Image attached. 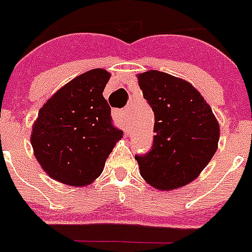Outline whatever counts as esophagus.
Segmentation results:
<instances>
[{
	"label": "esophagus",
	"mask_w": 252,
	"mask_h": 252,
	"mask_svg": "<svg viewBox=\"0 0 252 252\" xmlns=\"http://www.w3.org/2000/svg\"><path fill=\"white\" fill-rule=\"evenodd\" d=\"M112 119H114V121L119 126L125 127V125H126V112H125V110H114V112H112Z\"/></svg>",
	"instance_id": "esophagus-1"
}]
</instances>
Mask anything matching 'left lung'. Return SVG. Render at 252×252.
Here are the masks:
<instances>
[{
    "instance_id": "obj_1",
    "label": "left lung",
    "mask_w": 252,
    "mask_h": 252,
    "mask_svg": "<svg viewBox=\"0 0 252 252\" xmlns=\"http://www.w3.org/2000/svg\"><path fill=\"white\" fill-rule=\"evenodd\" d=\"M155 114L153 143L136 155L141 176L159 190L181 188L199 176L219 142V125L204 97L188 81L158 70L138 74Z\"/></svg>"
}]
</instances>
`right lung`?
Wrapping results in <instances>:
<instances>
[{"label": "right lung", "instance_id": "obj_1", "mask_svg": "<svg viewBox=\"0 0 252 252\" xmlns=\"http://www.w3.org/2000/svg\"><path fill=\"white\" fill-rule=\"evenodd\" d=\"M110 74L93 69L76 76L39 110L33 125L34 156L56 181L88 186L101 174L107 156L122 137L111 124L102 96Z\"/></svg>", "mask_w": 252, "mask_h": 252}]
</instances>
